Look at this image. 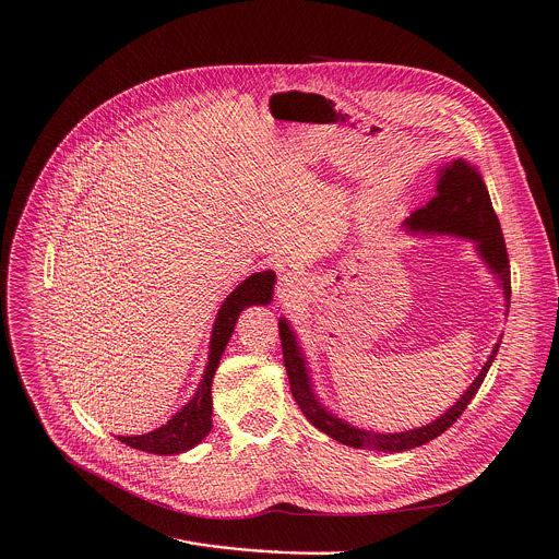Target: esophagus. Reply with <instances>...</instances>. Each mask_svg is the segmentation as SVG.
<instances>
[{"label":"esophagus","mask_w":559,"mask_h":559,"mask_svg":"<svg viewBox=\"0 0 559 559\" xmlns=\"http://www.w3.org/2000/svg\"><path fill=\"white\" fill-rule=\"evenodd\" d=\"M278 292H281L283 300H294L298 296V292H300V281L294 274H287V276L281 278Z\"/></svg>","instance_id":"esophagus-1"}]
</instances>
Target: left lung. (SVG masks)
Wrapping results in <instances>:
<instances>
[{
    "mask_svg": "<svg viewBox=\"0 0 559 559\" xmlns=\"http://www.w3.org/2000/svg\"><path fill=\"white\" fill-rule=\"evenodd\" d=\"M406 233L411 235H456L463 239H472L476 243V250L480 259L487 263V267L498 276L502 294H504V307L509 311V300H511V272H509V254L504 246V237L500 230V222L493 213L487 186L472 164L465 159H454L445 164L439 170V181H437V195L419 211H415L406 222H404ZM278 333H281V346H283V361L285 370L289 378V389L292 395L302 411V415L324 435L331 439L359 448V450H378V452H404L419 448L439 435H443L467 408V404L474 400L478 393L487 370L498 353V344H493V350L489 359L485 361L483 370L478 378L472 382V386L461 395V400L443 413L439 419H435L428 426L406 430V432H370V430H359L350 426L348 421L331 415L316 397L309 380V370L305 355L298 346V340L287 324L285 318L278 320Z\"/></svg>",
    "mask_w": 559,
    "mask_h": 559,
    "instance_id": "8db88e82",
    "label": "left lung"
}]
</instances>
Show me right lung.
<instances>
[{
    "label": "right lung",
    "mask_w": 559,
    "mask_h": 559,
    "mask_svg": "<svg viewBox=\"0 0 559 559\" xmlns=\"http://www.w3.org/2000/svg\"><path fill=\"white\" fill-rule=\"evenodd\" d=\"M274 283L276 274L274 272H257L248 276L222 305L217 311L215 324H213V335H211V353H209V364L204 370V380L200 382L198 393L193 400L186 404L179 413H175L173 419H168L162 428L148 432V435H138V437H118V441L127 443L129 448L151 452V454H181L186 450L195 448L206 439V435L213 430V397H211V386L213 378L217 373L219 359L224 355V348L228 340L233 337L235 324L239 313L250 307V305H267L274 294Z\"/></svg>",
    "instance_id": "add662e5"
}]
</instances>
